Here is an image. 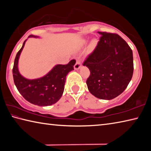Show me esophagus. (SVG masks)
<instances>
[{"mask_svg":"<svg viewBox=\"0 0 151 151\" xmlns=\"http://www.w3.org/2000/svg\"><path fill=\"white\" fill-rule=\"evenodd\" d=\"M81 66H82V64L81 62V60L79 59V58H78V59H76V62L75 65V70L79 69V68L81 67Z\"/></svg>","mask_w":151,"mask_h":151,"instance_id":"esophagus-1","label":"esophagus"}]
</instances>
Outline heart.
<instances>
[{
	"label": "heart",
	"mask_w": 151,
	"mask_h": 151,
	"mask_svg": "<svg viewBox=\"0 0 151 151\" xmlns=\"http://www.w3.org/2000/svg\"><path fill=\"white\" fill-rule=\"evenodd\" d=\"M96 45H97L96 40H93V41L91 42V43L90 45H89V47H88V50H89V51L93 50L94 49V48H95V47H96Z\"/></svg>",
	"instance_id": "b5f03b06"
}]
</instances>
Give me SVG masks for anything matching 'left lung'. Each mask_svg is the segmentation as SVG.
Listing matches in <instances>:
<instances>
[{
  "mask_svg": "<svg viewBox=\"0 0 151 151\" xmlns=\"http://www.w3.org/2000/svg\"><path fill=\"white\" fill-rule=\"evenodd\" d=\"M98 32L101 35L98 44L83 63L91 72L86 85L96 98L111 100L120 95L131 80L132 51L119 35Z\"/></svg>",
  "mask_w": 151,
  "mask_h": 151,
  "instance_id": "left-lung-1",
  "label": "left lung"
}]
</instances>
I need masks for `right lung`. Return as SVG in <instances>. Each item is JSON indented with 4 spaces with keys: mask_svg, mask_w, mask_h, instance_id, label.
Segmentation results:
<instances>
[{
    "mask_svg": "<svg viewBox=\"0 0 151 151\" xmlns=\"http://www.w3.org/2000/svg\"><path fill=\"white\" fill-rule=\"evenodd\" d=\"M29 37H38L30 35ZM25 42L26 40L17 52L14 59L12 68L14 83L20 94L29 103L38 106L52 105L62 96L65 89L66 76L70 71L74 70L76 60H71L67 65H56L43 77L33 80L27 79L20 75L18 69V62Z\"/></svg>",
    "mask_w": 151,
    "mask_h": 151,
    "instance_id": "1",
    "label": "right lung"
}]
</instances>
